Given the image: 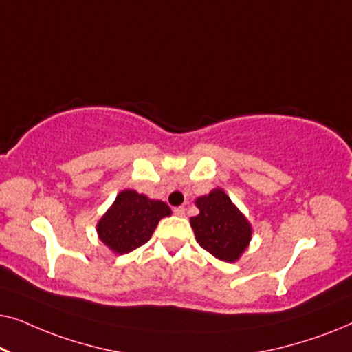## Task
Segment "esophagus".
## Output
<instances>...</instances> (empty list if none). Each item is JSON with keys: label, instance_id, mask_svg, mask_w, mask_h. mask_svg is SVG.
Here are the masks:
<instances>
[{"label": "esophagus", "instance_id": "1", "mask_svg": "<svg viewBox=\"0 0 352 352\" xmlns=\"http://www.w3.org/2000/svg\"><path fill=\"white\" fill-rule=\"evenodd\" d=\"M175 214H176V216H184V214H186V208H184V206H176V208H175Z\"/></svg>", "mask_w": 352, "mask_h": 352}]
</instances>
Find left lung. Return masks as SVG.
<instances>
[{"label": "left lung", "mask_w": 352, "mask_h": 352, "mask_svg": "<svg viewBox=\"0 0 352 352\" xmlns=\"http://www.w3.org/2000/svg\"><path fill=\"white\" fill-rule=\"evenodd\" d=\"M200 213L190 218L199 245L226 263L239 261L252 242V224L230 197L216 187L195 200Z\"/></svg>", "instance_id": "1"}]
</instances>
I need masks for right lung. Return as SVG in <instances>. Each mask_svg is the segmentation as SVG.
I'll return each mask as SVG.
<instances>
[{"label": "right lung", "instance_id": "obj_1", "mask_svg": "<svg viewBox=\"0 0 352 352\" xmlns=\"http://www.w3.org/2000/svg\"><path fill=\"white\" fill-rule=\"evenodd\" d=\"M166 216H171V208L165 201L124 189L98 221L96 230L105 247L126 254L148 242L158 221Z\"/></svg>", "mask_w": 352, "mask_h": 352}]
</instances>
